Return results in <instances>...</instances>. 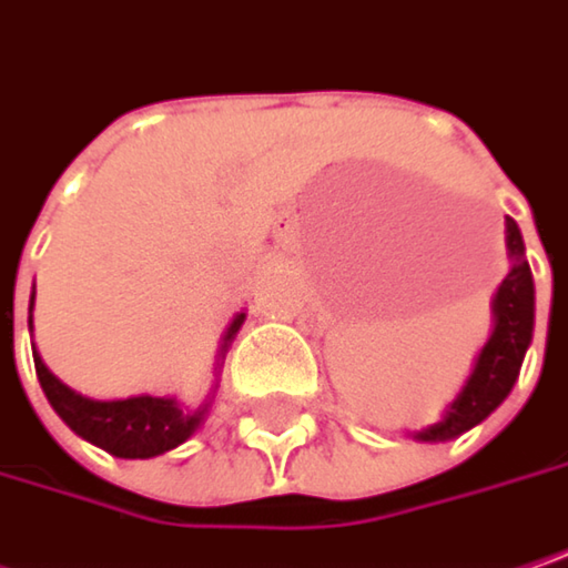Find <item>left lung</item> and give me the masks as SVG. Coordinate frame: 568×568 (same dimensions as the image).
<instances>
[{"mask_svg":"<svg viewBox=\"0 0 568 568\" xmlns=\"http://www.w3.org/2000/svg\"><path fill=\"white\" fill-rule=\"evenodd\" d=\"M505 234H508L511 270L491 298V315H495L491 337L485 341L483 353H479L469 379L463 385V392L447 405V412L437 424L417 430V440L437 444V440H453V437L466 434L469 427L483 424L485 417L491 415L508 398V392L515 388L524 353H527L530 337H534V276H530V266L524 260L520 227L511 217L505 221Z\"/></svg>","mask_w":568,"mask_h":568,"instance_id":"8db88e82","label":"left lung"}]
</instances>
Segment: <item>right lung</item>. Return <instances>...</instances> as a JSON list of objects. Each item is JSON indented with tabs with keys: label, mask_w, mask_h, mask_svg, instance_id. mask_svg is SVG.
Wrapping results in <instances>:
<instances>
[{
	"label": "right lung",
	"mask_w": 568,
	"mask_h": 568,
	"mask_svg": "<svg viewBox=\"0 0 568 568\" xmlns=\"http://www.w3.org/2000/svg\"><path fill=\"white\" fill-rule=\"evenodd\" d=\"M31 308H34V292H31ZM244 312L231 321V327L224 331L217 359H224V353L231 347L234 334L244 324ZM34 369L41 388L51 402V408L63 417V424L70 430H77L83 440L102 447L112 456L121 459H151L166 450H176L185 444L199 424L205 420V412L212 402L199 405L195 412L180 408L176 398H156V395H134V398H115V402H99V398H85L80 392H73L70 385H63L51 369L44 366L41 356H34Z\"/></svg>",
	"instance_id": "obj_1"
}]
</instances>
